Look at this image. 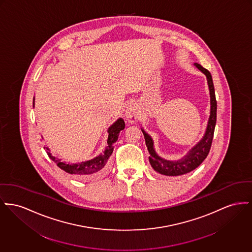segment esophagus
<instances>
[{
	"label": "esophagus",
	"instance_id": "obj_1",
	"mask_svg": "<svg viewBox=\"0 0 252 252\" xmlns=\"http://www.w3.org/2000/svg\"><path fill=\"white\" fill-rule=\"evenodd\" d=\"M126 119L134 123L137 121V119L139 117V113H138V110H137V107L135 106V104H129L126 110Z\"/></svg>",
	"mask_w": 252,
	"mask_h": 252
}]
</instances>
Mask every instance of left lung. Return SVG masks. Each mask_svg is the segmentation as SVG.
Wrapping results in <instances>:
<instances>
[{"label": "left lung", "instance_id": "8db88e82", "mask_svg": "<svg viewBox=\"0 0 252 252\" xmlns=\"http://www.w3.org/2000/svg\"><path fill=\"white\" fill-rule=\"evenodd\" d=\"M194 65L207 76V85L210 94V115L207 122L206 133L203 139L195 147H193L186 156L176 161H170L163 159L157 154L154 149L152 138L144 129H142L148 152L150 154L148 158L149 163L155 171L165 176H180L192 171L207 158L211 148L217 117V102L215 98V90L210 72L199 63H195Z\"/></svg>", "mask_w": 252, "mask_h": 252}]
</instances>
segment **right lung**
Segmentation results:
<instances>
[{
	"mask_svg": "<svg viewBox=\"0 0 252 252\" xmlns=\"http://www.w3.org/2000/svg\"><path fill=\"white\" fill-rule=\"evenodd\" d=\"M33 106H34V100H33ZM126 125H125V121L122 118H119L107 130L108 132V138H107V146L103 151V153H101L100 155H98L97 157L86 161V162H81L78 163H66V162H62L61 159H58L57 157H54L51 153H50V149L45 147V151L48 155V157L55 163H57V165L59 166L61 169L64 170L65 172L75 175L77 177L85 178L96 174L100 171H102L104 169L106 163L108 162V159L110 157V155L113 152V145L114 143H116V141L118 140L119 133L121 130H123L125 128Z\"/></svg>",
	"mask_w": 252,
	"mask_h": 252,
	"instance_id": "right-lung-1",
	"label": "right lung"
}]
</instances>
